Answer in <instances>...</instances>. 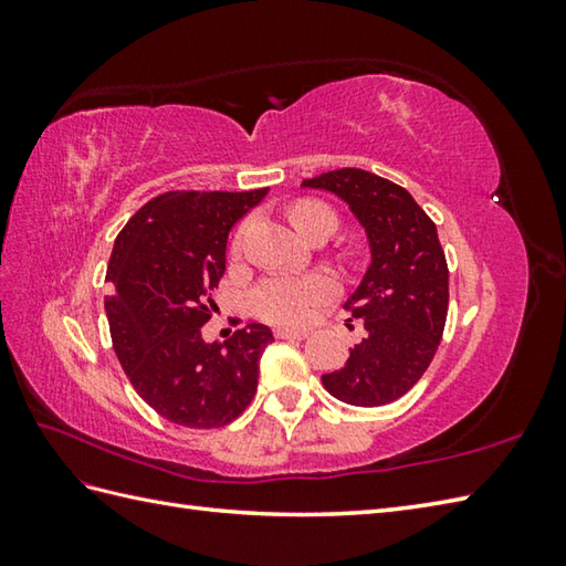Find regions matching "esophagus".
Segmentation results:
<instances>
[{
    "mask_svg": "<svg viewBox=\"0 0 566 566\" xmlns=\"http://www.w3.org/2000/svg\"><path fill=\"white\" fill-rule=\"evenodd\" d=\"M274 335L282 340H304L308 338V331H298V328H274Z\"/></svg>",
    "mask_w": 566,
    "mask_h": 566,
    "instance_id": "34e87169",
    "label": "esophagus"
}]
</instances>
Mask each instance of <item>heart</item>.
<instances>
[{
    "mask_svg": "<svg viewBox=\"0 0 566 566\" xmlns=\"http://www.w3.org/2000/svg\"><path fill=\"white\" fill-rule=\"evenodd\" d=\"M290 216L302 235H306L316 223H331L333 228L338 223L331 207L311 199L296 201ZM238 245L240 240L235 248ZM335 292H338V282L331 272L274 274L258 286L255 294H252V304H255V311L264 321L282 323V326H298V323H306L314 316V311L321 304H326Z\"/></svg>",
    "mask_w": 566,
    "mask_h": 566,
    "instance_id": "b5f03b06",
    "label": "heart"
}]
</instances>
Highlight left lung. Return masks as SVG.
<instances>
[{
	"mask_svg": "<svg viewBox=\"0 0 566 566\" xmlns=\"http://www.w3.org/2000/svg\"><path fill=\"white\" fill-rule=\"evenodd\" d=\"M340 197L363 223L371 262L345 308L365 326L347 363L323 375L350 406H387L413 387L436 357L448 318V260L438 228L399 185L357 167L304 179Z\"/></svg>",
	"mask_w": 566,
	"mask_h": 566,
	"instance_id": "1",
	"label": "left lung"
}]
</instances>
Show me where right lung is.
Returning a JSON list of instances; mask_svg holds the SVG:
<instances>
[{"mask_svg": "<svg viewBox=\"0 0 566 566\" xmlns=\"http://www.w3.org/2000/svg\"><path fill=\"white\" fill-rule=\"evenodd\" d=\"M268 191H165L116 235L104 298L114 350L140 399L177 426L223 428L258 391L272 331L248 323L207 343L201 326L226 272L228 233Z\"/></svg>", "mask_w": 566, "mask_h": 566, "instance_id": "obj_1", "label": "right lung"}]
</instances>
